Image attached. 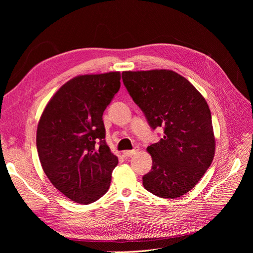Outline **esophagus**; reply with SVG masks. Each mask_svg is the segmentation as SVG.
<instances>
[{
  "mask_svg": "<svg viewBox=\"0 0 253 253\" xmlns=\"http://www.w3.org/2000/svg\"><path fill=\"white\" fill-rule=\"evenodd\" d=\"M138 151H139V148H135V149L131 150V151H124V152H123V156L126 157V158H128V157H131V156H133V155L137 154Z\"/></svg>",
  "mask_w": 253,
  "mask_h": 253,
  "instance_id": "1",
  "label": "esophagus"
}]
</instances>
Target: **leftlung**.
Here are the masks:
<instances>
[{
  "mask_svg": "<svg viewBox=\"0 0 253 253\" xmlns=\"http://www.w3.org/2000/svg\"><path fill=\"white\" fill-rule=\"evenodd\" d=\"M123 83L153 129L164 135L148 147L153 166L142 184L174 199L190 192L213 160L215 138L205 98L185 78L169 70L123 72Z\"/></svg>",
  "mask_w": 253,
  "mask_h": 253,
  "instance_id": "8db88e82",
  "label": "left lung"
}]
</instances>
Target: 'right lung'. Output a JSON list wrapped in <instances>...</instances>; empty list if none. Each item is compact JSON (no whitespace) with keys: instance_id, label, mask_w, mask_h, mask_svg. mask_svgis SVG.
Here are the masks:
<instances>
[{"instance_id":"add662e5","label":"right lung","mask_w":253,"mask_h":253,"mask_svg":"<svg viewBox=\"0 0 253 253\" xmlns=\"http://www.w3.org/2000/svg\"><path fill=\"white\" fill-rule=\"evenodd\" d=\"M121 74L75 77L47 103L37 129V150L45 174L79 204L108 192L118 158L106 144L102 115L121 86Z\"/></svg>"}]
</instances>
